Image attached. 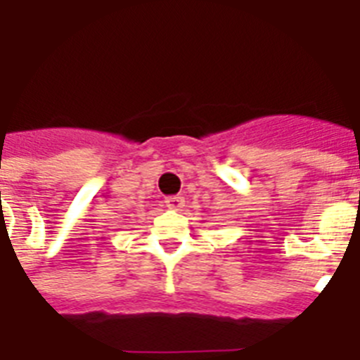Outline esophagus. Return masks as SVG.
I'll return each mask as SVG.
<instances>
[{
  "instance_id": "1",
  "label": "esophagus",
  "mask_w": 360,
  "mask_h": 360,
  "mask_svg": "<svg viewBox=\"0 0 360 360\" xmlns=\"http://www.w3.org/2000/svg\"><path fill=\"white\" fill-rule=\"evenodd\" d=\"M165 203H166V207H170V209L177 210L185 205V200H183L181 195H168V198L165 200Z\"/></svg>"
}]
</instances>
